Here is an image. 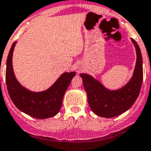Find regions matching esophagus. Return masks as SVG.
<instances>
[{"label": "esophagus", "instance_id": "1", "mask_svg": "<svg viewBox=\"0 0 151 151\" xmlns=\"http://www.w3.org/2000/svg\"><path fill=\"white\" fill-rule=\"evenodd\" d=\"M79 71H80V69H79V68H77V72H79Z\"/></svg>", "mask_w": 151, "mask_h": 151}]
</instances>
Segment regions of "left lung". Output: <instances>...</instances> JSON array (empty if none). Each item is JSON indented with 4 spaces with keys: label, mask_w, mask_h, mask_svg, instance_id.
<instances>
[{
    "label": "left lung",
    "mask_w": 151,
    "mask_h": 151,
    "mask_svg": "<svg viewBox=\"0 0 151 151\" xmlns=\"http://www.w3.org/2000/svg\"><path fill=\"white\" fill-rule=\"evenodd\" d=\"M132 42L137 51V63L134 76L122 89L108 90L88 74H80L89 106L97 116L111 118L120 115L133 106L140 94L143 82V60L137 43L134 39Z\"/></svg>",
    "instance_id": "1"
}]
</instances>
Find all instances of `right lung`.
<instances>
[{
  "instance_id": "1",
  "label": "right lung",
  "mask_w": 151,
  "mask_h": 151,
  "mask_svg": "<svg viewBox=\"0 0 151 151\" xmlns=\"http://www.w3.org/2000/svg\"><path fill=\"white\" fill-rule=\"evenodd\" d=\"M16 42L10 49L6 67V85L10 98L17 109L37 119H47L59 112L62 99L76 73H65L55 84L44 92L34 93L20 85L14 74L12 55Z\"/></svg>"
}]
</instances>
